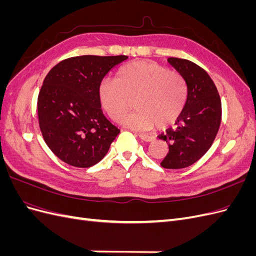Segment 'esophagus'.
Listing matches in <instances>:
<instances>
[{
	"instance_id": "obj_1",
	"label": "esophagus",
	"mask_w": 256,
	"mask_h": 256,
	"mask_svg": "<svg viewBox=\"0 0 256 256\" xmlns=\"http://www.w3.org/2000/svg\"><path fill=\"white\" fill-rule=\"evenodd\" d=\"M138 136H140L141 140L145 141V142H152L154 140V136H147V134H138Z\"/></svg>"
}]
</instances>
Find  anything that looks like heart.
I'll list each match as a JSON object with an SVG mask.
<instances>
[{
	"mask_svg": "<svg viewBox=\"0 0 256 256\" xmlns=\"http://www.w3.org/2000/svg\"><path fill=\"white\" fill-rule=\"evenodd\" d=\"M98 102L109 118L118 122L134 102L136 111L122 122L136 130L168 128L180 118L188 98L184 76L175 70L147 60L122 65L114 80L98 84Z\"/></svg>",
	"mask_w": 256,
	"mask_h": 256,
	"instance_id": "1",
	"label": "heart"
}]
</instances>
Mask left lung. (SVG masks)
<instances>
[{
	"label": "left lung",
	"instance_id": "1",
	"mask_svg": "<svg viewBox=\"0 0 256 256\" xmlns=\"http://www.w3.org/2000/svg\"><path fill=\"white\" fill-rule=\"evenodd\" d=\"M168 62L184 78L188 98L176 127L158 136L168 144V152L160 164L164 168H184L202 158L212 145L221 124V99L202 67L178 58H168Z\"/></svg>",
	"mask_w": 256,
	"mask_h": 256
}]
</instances>
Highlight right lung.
Listing matches in <instances>:
<instances>
[{
    "mask_svg": "<svg viewBox=\"0 0 256 256\" xmlns=\"http://www.w3.org/2000/svg\"><path fill=\"white\" fill-rule=\"evenodd\" d=\"M126 56H82L60 62L46 76L37 99L44 140L65 164L90 168L109 150L120 129L106 118L97 88Z\"/></svg>",
    "mask_w": 256,
    "mask_h": 256,
    "instance_id": "1",
    "label": "right lung"
}]
</instances>
